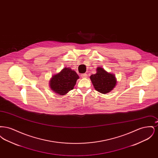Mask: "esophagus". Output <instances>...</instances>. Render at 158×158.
<instances>
[{"label":"esophagus","mask_w":158,"mask_h":158,"mask_svg":"<svg viewBox=\"0 0 158 158\" xmlns=\"http://www.w3.org/2000/svg\"><path fill=\"white\" fill-rule=\"evenodd\" d=\"M87 76H88V75L86 73H83V74L81 75V77H83V78H86Z\"/></svg>","instance_id":"esophagus-1"}]
</instances>
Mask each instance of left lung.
<instances>
[{"label":"left lung","instance_id":"1","mask_svg":"<svg viewBox=\"0 0 158 158\" xmlns=\"http://www.w3.org/2000/svg\"><path fill=\"white\" fill-rule=\"evenodd\" d=\"M97 71L96 74L92 75L90 77L95 89L101 94L108 93L116 85L115 76L106 72L102 68H97Z\"/></svg>","mask_w":158,"mask_h":158}]
</instances>
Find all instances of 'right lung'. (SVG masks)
<instances>
[{
	"label": "right lung",
	"mask_w": 158,
	"mask_h": 158,
	"mask_svg": "<svg viewBox=\"0 0 158 158\" xmlns=\"http://www.w3.org/2000/svg\"><path fill=\"white\" fill-rule=\"evenodd\" d=\"M79 76L70 68H64L59 73L54 75L50 81V88L59 95H64L73 89Z\"/></svg>",
	"instance_id": "obj_1"
}]
</instances>
